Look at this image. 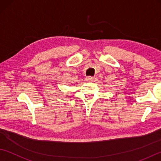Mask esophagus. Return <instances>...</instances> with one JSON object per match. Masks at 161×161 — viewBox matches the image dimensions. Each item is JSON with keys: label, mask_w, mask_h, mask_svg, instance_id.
Returning a JSON list of instances; mask_svg holds the SVG:
<instances>
[{"label": "esophagus", "mask_w": 161, "mask_h": 161, "mask_svg": "<svg viewBox=\"0 0 161 161\" xmlns=\"http://www.w3.org/2000/svg\"><path fill=\"white\" fill-rule=\"evenodd\" d=\"M86 79V81H93V80H94L93 77H88Z\"/></svg>", "instance_id": "obj_1"}]
</instances>
